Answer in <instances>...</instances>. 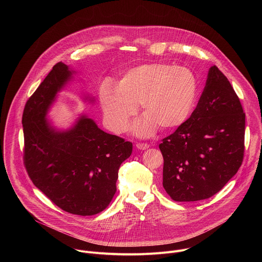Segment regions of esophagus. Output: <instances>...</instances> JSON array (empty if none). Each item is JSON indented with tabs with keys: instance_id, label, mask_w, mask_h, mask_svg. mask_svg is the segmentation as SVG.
<instances>
[{
	"instance_id": "1",
	"label": "esophagus",
	"mask_w": 262,
	"mask_h": 262,
	"mask_svg": "<svg viewBox=\"0 0 262 262\" xmlns=\"http://www.w3.org/2000/svg\"><path fill=\"white\" fill-rule=\"evenodd\" d=\"M136 146L138 149H141V150H145V149L149 148V144L147 143H138Z\"/></svg>"
}]
</instances>
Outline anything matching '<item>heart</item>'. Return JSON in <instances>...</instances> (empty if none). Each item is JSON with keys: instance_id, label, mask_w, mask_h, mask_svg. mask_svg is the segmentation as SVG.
<instances>
[{"instance_id": "obj_1", "label": "heart", "mask_w": 262, "mask_h": 262, "mask_svg": "<svg viewBox=\"0 0 262 262\" xmlns=\"http://www.w3.org/2000/svg\"><path fill=\"white\" fill-rule=\"evenodd\" d=\"M198 79L185 66L146 63L130 68L117 86L103 81L98 98L104 123L115 134L123 132L141 104L145 115L132 126L140 137L152 135L158 126L174 129L191 117L198 98Z\"/></svg>"}]
</instances>
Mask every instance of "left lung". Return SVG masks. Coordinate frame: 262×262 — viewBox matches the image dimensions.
<instances>
[{"instance_id":"obj_1","label":"left lung","mask_w":262,"mask_h":262,"mask_svg":"<svg viewBox=\"0 0 262 262\" xmlns=\"http://www.w3.org/2000/svg\"><path fill=\"white\" fill-rule=\"evenodd\" d=\"M246 115L228 79L215 66L189 120L162 140L163 186L178 202L207 199L238 171Z\"/></svg>"}]
</instances>
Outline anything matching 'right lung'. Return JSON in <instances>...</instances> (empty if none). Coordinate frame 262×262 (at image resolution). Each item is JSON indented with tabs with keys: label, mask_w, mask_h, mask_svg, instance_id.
Here are the masks:
<instances>
[{
	"label": "right lung",
	"mask_w": 262,
	"mask_h": 262,
	"mask_svg": "<svg viewBox=\"0 0 262 262\" xmlns=\"http://www.w3.org/2000/svg\"><path fill=\"white\" fill-rule=\"evenodd\" d=\"M74 71L59 62L28 99L23 114L24 164L29 177L54 204L79 215L102 211L116 193L120 165L133 144L101 130L86 115L67 130L47 114Z\"/></svg>",
	"instance_id": "add662e5"
}]
</instances>
